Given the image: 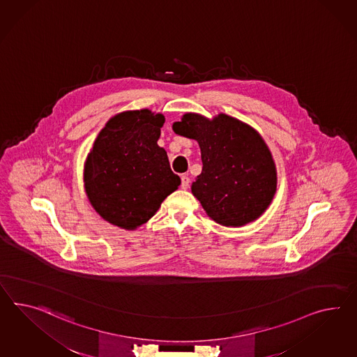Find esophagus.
<instances>
[{"label": "esophagus", "mask_w": 357, "mask_h": 357, "mask_svg": "<svg viewBox=\"0 0 357 357\" xmlns=\"http://www.w3.org/2000/svg\"><path fill=\"white\" fill-rule=\"evenodd\" d=\"M189 183H190V178L188 176H181V188L183 189H188L189 188Z\"/></svg>", "instance_id": "obj_1"}]
</instances>
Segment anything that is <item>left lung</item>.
Wrapping results in <instances>:
<instances>
[{"instance_id": "8db88e82", "label": "left lung", "mask_w": 357, "mask_h": 357, "mask_svg": "<svg viewBox=\"0 0 357 357\" xmlns=\"http://www.w3.org/2000/svg\"><path fill=\"white\" fill-rule=\"evenodd\" d=\"M172 129L201 147L203 168L192 192L211 219L238 228L264 213L275 198L277 169L256 129L227 114L208 119L195 112L183 114Z\"/></svg>"}]
</instances>
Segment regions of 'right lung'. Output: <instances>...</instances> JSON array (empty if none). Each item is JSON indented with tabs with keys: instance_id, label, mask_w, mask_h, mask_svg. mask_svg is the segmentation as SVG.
I'll return each instance as SVG.
<instances>
[{
	"instance_id": "add662e5",
	"label": "right lung",
	"mask_w": 357,
	"mask_h": 357,
	"mask_svg": "<svg viewBox=\"0 0 357 357\" xmlns=\"http://www.w3.org/2000/svg\"><path fill=\"white\" fill-rule=\"evenodd\" d=\"M163 114L123 111L96 138L84 163V188L93 208L112 225L135 230L151 219L181 180L158 145Z\"/></svg>"
}]
</instances>
